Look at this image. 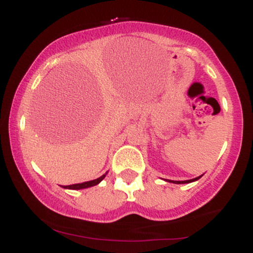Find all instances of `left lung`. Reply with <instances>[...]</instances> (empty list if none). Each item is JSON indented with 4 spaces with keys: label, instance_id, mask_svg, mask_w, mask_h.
<instances>
[{
    "label": "left lung",
    "instance_id": "1",
    "mask_svg": "<svg viewBox=\"0 0 253 253\" xmlns=\"http://www.w3.org/2000/svg\"><path fill=\"white\" fill-rule=\"evenodd\" d=\"M199 178H201V176H200V177H196V178H193V179H188V181H169V182L176 183V184H183V183H190V182L197 181V179H199Z\"/></svg>",
    "mask_w": 253,
    "mask_h": 253
}]
</instances>
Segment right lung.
Returning a JSON list of instances; mask_svg holds the SVG:
<instances>
[{
    "instance_id": "1",
    "label": "right lung",
    "mask_w": 253,
    "mask_h": 253,
    "mask_svg": "<svg viewBox=\"0 0 253 253\" xmlns=\"http://www.w3.org/2000/svg\"><path fill=\"white\" fill-rule=\"evenodd\" d=\"M106 177V173L102 175L101 177H98L96 179H92V181H89V182H83V183H77V184H71V185H64L63 188H65V189H74V190H78V189H84V188H89V187H94V185H96L100 183L102 179Z\"/></svg>"
}]
</instances>
